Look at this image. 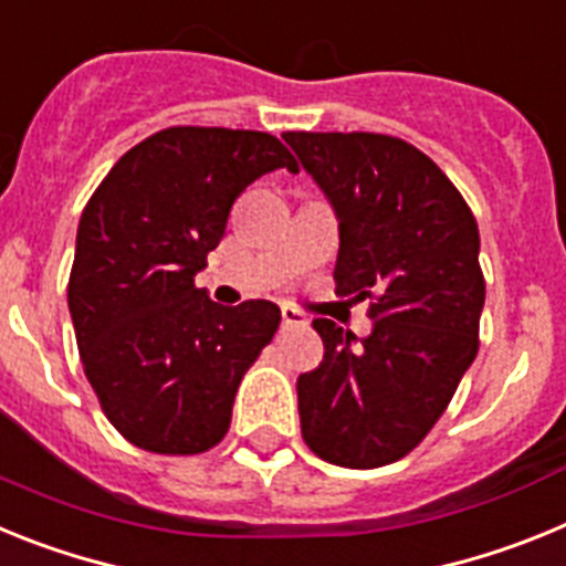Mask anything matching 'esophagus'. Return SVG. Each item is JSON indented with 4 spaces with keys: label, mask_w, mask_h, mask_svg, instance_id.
Segmentation results:
<instances>
[{
    "label": "esophagus",
    "mask_w": 566,
    "mask_h": 566,
    "mask_svg": "<svg viewBox=\"0 0 566 566\" xmlns=\"http://www.w3.org/2000/svg\"><path fill=\"white\" fill-rule=\"evenodd\" d=\"M280 314H283V326H306L308 323L306 312H300V308L294 306H283L280 308Z\"/></svg>",
    "instance_id": "esophagus-1"
}]
</instances>
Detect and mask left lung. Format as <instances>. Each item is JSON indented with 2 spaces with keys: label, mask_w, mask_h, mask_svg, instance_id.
<instances>
[{
  "label": "left lung",
  "mask_w": 566,
  "mask_h": 566,
  "mask_svg": "<svg viewBox=\"0 0 566 566\" xmlns=\"http://www.w3.org/2000/svg\"><path fill=\"white\" fill-rule=\"evenodd\" d=\"M339 221V294L371 300L357 339L317 317L323 363L297 379L300 431L339 468L411 453L479 352L484 277L476 218L413 144L379 133H283Z\"/></svg>",
  "instance_id": "left-lung-1"
}]
</instances>
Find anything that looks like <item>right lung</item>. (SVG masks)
<instances>
[{
  "label": "right lung",
  "instance_id": "1",
  "mask_svg": "<svg viewBox=\"0 0 566 566\" xmlns=\"http://www.w3.org/2000/svg\"><path fill=\"white\" fill-rule=\"evenodd\" d=\"M292 153L269 133L169 127L124 153L78 221L67 306L102 411L135 448L192 457L221 442L238 385L272 343L269 300L218 306L195 274L234 198Z\"/></svg>",
  "mask_w": 566,
  "mask_h": 566
}]
</instances>
